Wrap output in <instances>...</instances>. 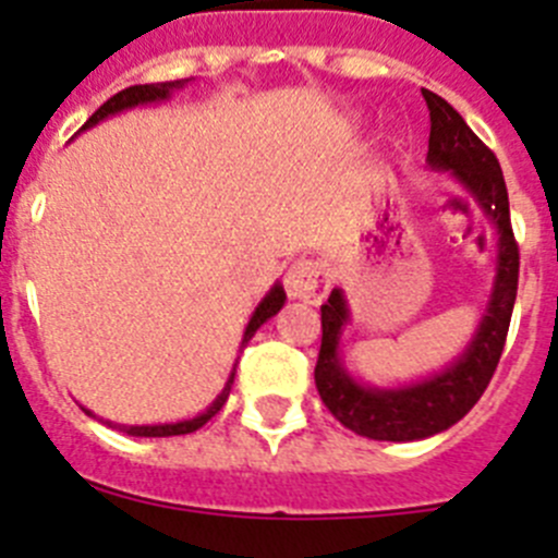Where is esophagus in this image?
<instances>
[{"instance_id": "1", "label": "esophagus", "mask_w": 558, "mask_h": 558, "mask_svg": "<svg viewBox=\"0 0 558 558\" xmlns=\"http://www.w3.org/2000/svg\"><path fill=\"white\" fill-rule=\"evenodd\" d=\"M324 288V265L315 259H299L284 274V290L290 299H302V302H315Z\"/></svg>"}]
</instances>
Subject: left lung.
I'll list each match as a JSON object with an SVG mask.
<instances>
[{"instance_id":"8db88e82","label":"left lung","mask_w":558,"mask_h":558,"mask_svg":"<svg viewBox=\"0 0 558 558\" xmlns=\"http://www.w3.org/2000/svg\"><path fill=\"white\" fill-rule=\"evenodd\" d=\"M422 97L430 111L427 165L452 172V179L461 181L481 206L483 218L497 234V274L486 313L461 357L445 372L402 388L360 386L338 357L340 335L349 322L347 299L340 290H332L327 304H322L324 335L315 363V388L340 425L374 441H416L436 436L472 411L500 363L520 276V248L511 231L509 192L500 161L445 97L427 88H422Z\"/></svg>"}]
</instances>
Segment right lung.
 Instances as JSON below:
<instances>
[{
  "mask_svg": "<svg viewBox=\"0 0 558 558\" xmlns=\"http://www.w3.org/2000/svg\"><path fill=\"white\" fill-rule=\"evenodd\" d=\"M186 81H167V83H145V86H131V88H122V92H117V95L111 97V100L102 102L100 108H97L92 117L86 120V125L81 128V131H86V128L97 125V122H102L106 117H111V113H120L125 111V108H136V106H147V102H161L167 100V97L175 92V88H184ZM284 288L279 282L274 284V288L268 290V295H265L263 302H259V307L254 310V315H251L248 327H245V335H243V347L248 343L251 338H254V332L259 327H263L268 318H274L279 310H282L284 304ZM236 372V366H234ZM234 372L229 374V379H226L223 391L218 393V399L211 402L209 408H206L204 413H198L195 418H184V422H172V425H113V422H106L108 427H120L122 433H128V436H145V438H161V436H184V433H195L198 427H204L206 422H209L215 413L220 411V408L226 405V399H229V391H231V383H234ZM88 416H92V411H86Z\"/></svg>",
  "mask_w": 558,
  "mask_h": 558,
  "instance_id": "right-lung-1",
  "label": "right lung"
}]
</instances>
